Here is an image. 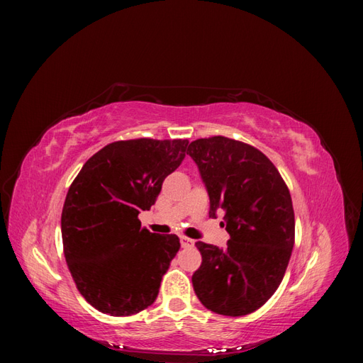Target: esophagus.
I'll list each match as a JSON object with an SVG mask.
<instances>
[{
    "instance_id": "34e87169",
    "label": "esophagus",
    "mask_w": 363,
    "mask_h": 363,
    "mask_svg": "<svg viewBox=\"0 0 363 363\" xmlns=\"http://www.w3.org/2000/svg\"><path fill=\"white\" fill-rule=\"evenodd\" d=\"M180 244H182L183 248H191V247H194V240L189 239V238H186V236H182L180 238Z\"/></svg>"
}]
</instances>
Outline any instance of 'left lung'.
I'll return each instance as SVG.
<instances>
[{"label":"left lung","mask_w":363,"mask_h":363,"mask_svg":"<svg viewBox=\"0 0 363 363\" xmlns=\"http://www.w3.org/2000/svg\"><path fill=\"white\" fill-rule=\"evenodd\" d=\"M188 155L199 164L211 211H224L227 248L196 242L201 267L194 291L219 315L244 316L277 291L295 242V216L286 183L262 151L224 136L196 139Z\"/></svg>","instance_id":"left-lung-1"}]
</instances>
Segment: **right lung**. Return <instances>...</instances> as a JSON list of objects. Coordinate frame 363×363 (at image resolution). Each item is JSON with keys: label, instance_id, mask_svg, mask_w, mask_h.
<instances>
[{"label": "right lung", "instance_id": "right-lung-1", "mask_svg": "<svg viewBox=\"0 0 363 363\" xmlns=\"http://www.w3.org/2000/svg\"><path fill=\"white\" fill-rule=\"evenodd\" d=\"M186 147L182 139L112 142L69 186L62 211L63 255L77 289L96 311L130 316L157 298L180 239L148 232L138 215L156 203Z\"/></svg>", "mask_w": 363, "mask_h": 363}]
</instances>
